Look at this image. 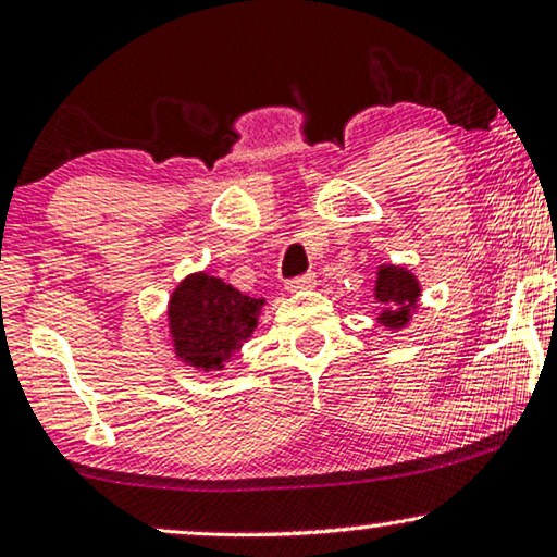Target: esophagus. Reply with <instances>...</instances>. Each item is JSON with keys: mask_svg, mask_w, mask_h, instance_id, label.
Masks as SVG:
<instances>
[{"mask_svg": "<svg viewBox=\"0 0 557 557\" xmlns=\"http://www.w3.org/2000/svg\"><path fill=\"white\" fill-rule=\"evenodd\" d=\"M315 282H318L315 275H312V272H308V275L287 280L285 287H287V293H300V289H312V287H315Z\"/></svg>", "mask_w": 557, "mask_h": 557, "instance_id": "esophagus-1", "label": "esophagus"}]
</instances>
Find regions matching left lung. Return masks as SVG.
<instances>
[{"instance_id": "left-lung-1", "label": "left lung", "mask_w": 557, "mask_h": 557, "mask_svg": "<svg viewBox=\"0 0 557 557\" xmlns=\"http://www.w3.org/2000/svg\"><path fill=\"white\" fill-rule=\"evenodd\" d=\"M375 300L383 305L379 323L386 325L388 331H401L409 325L411 312L417 310L421 287L419 280L406 268L396 264H381L379 277H375Z\"/></svg>"}]
</instances>
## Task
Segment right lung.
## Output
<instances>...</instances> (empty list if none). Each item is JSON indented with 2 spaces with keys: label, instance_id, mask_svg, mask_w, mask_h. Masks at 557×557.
<instances>
[{
  "label": "right lung",
  "instance_id": "1",
  "mask_svg": "<svg viewBox=\"0 0 557 557\" xmlns=\"http://www.w3.org/2000/svg\"><path fill=\"white\" fill-rule=\"evenodd\" d=\"M264 300L242 295L209 272L178 282L169 300V333L176 358L199 371H222L257 327Z\"/></svg>",
  "mask_w": 557,
  "mask_h": 557
}]
</instances>
